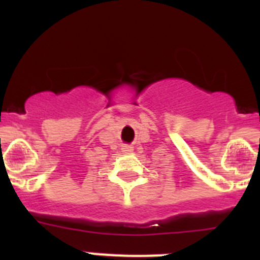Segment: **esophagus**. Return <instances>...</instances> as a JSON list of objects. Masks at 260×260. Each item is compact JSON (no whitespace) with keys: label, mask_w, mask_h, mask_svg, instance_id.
Wrapping results in <instances>:
<instances>
[{"label":"esophagus","mask_w":260,"mask_h":260,"mask_svg":"<svg viewBox=\"0 0 260 260\" xmlns=\"http://www.w3.org/2000/svg\"><path fill=\"white\" fill-rule=\"evenodd\" d=\"M122 151L123 152H130V151H133V147L132 146H123Z\"/></svg>","instance_id":"obj_1"}]
</instances>
